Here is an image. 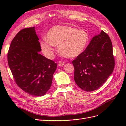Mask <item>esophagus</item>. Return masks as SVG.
I'll list each match as a JSON object with an SVG mask.
<instances>
[{
    "label": "esophagus",
    "mask_w": 126,
    "mask_h": 126,
    "mask_svg": "<svg viewBox=\"0 0 126 126\" xmlns=\"http://www.w3.org/2000/svg\"><path fill=\"white\" fill-rule=\"evenodd\" d=\"M65 64V63H64V62H59V63H58V66H60V67H62V66H63L64 64Z\"/></svg>",
    "instance_id": "34e87169"
}]
</instances>
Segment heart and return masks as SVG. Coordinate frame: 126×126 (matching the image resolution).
<instances>
[{
  "mask_svg": "<svg viewBox=\"0 0 126 126\" xmlns=\"http://www.w3.org/2000/svg\"><path fill=\"white\" fill-rule=\"evenodd\" d=\"M47 37L41 40L40 46L49 58L54 56L55 46H58V50L63 56L75 58L85 51L89 41V34L85 30L63 26H54Z\"/></svg>",
  "mask_w": 126,
  "mask_h": 126,
  "instance_id": "1",
  "label": "heart"
}]
</instances>
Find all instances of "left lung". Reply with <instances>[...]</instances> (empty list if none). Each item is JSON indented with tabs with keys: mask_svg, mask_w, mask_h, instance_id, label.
I'll return each instance as SVG.
<instances>
[{
	"mask_svg": "<svg viewBox=\"0 0 126 126\" xmlns=\"http://www.w3.org/2000/svg\"><path fill=\"white\" fill-rule=\"evenodd\" d=\"M75 81L86 91L97 90L106 81L115 67L112 45L102 30L91 39L85 51L72 61Z\"/></svg>",
	"mask_w": 126,
	"mask_h": 126,
	"instance_id": "1",
	"label": "left lung"
}]
</instances>
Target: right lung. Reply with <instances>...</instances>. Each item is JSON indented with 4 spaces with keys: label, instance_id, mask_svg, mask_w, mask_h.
<instances>
[{
    "label": "right lung",
    "instance_id": "1",
    "mask_svg": "<svg viewBox=\"0 0 126 126\" xmlns=\"http://www.w3.org/2000/svg\"><path fill=\"white\" fill-rule=\"evenodd\" d=\"M38 40L35 27L22 29L11 41L7 57L17 85L26 93L39 97L50 89L57 65L39 54Z\"/></svg>",
    "mask_w": 126,
    "mask_h": 126
}]
</instances>
